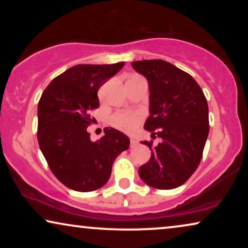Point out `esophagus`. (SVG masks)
Masks as SVG:
<instances>
[{"mask_svg":"<svg viewBox=\"0 0 248 248\" xmlns=\"http://www.w3.org/2000/svg\"><path fill=\"white\" fill-rule=\"evenodd\" d=\"M137 144H138L137 140H135V139H133V138H131V147H135Z\"/></svg>","mask_w":248,"mask_h":248,"instance_id":"esophagus-1","label":"esophagus"}]
</instances>
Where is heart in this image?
Segmentation results:
<instances>
[{"label":"heart","mask_w":248,"mask_h":248,"mask_svg":"<svg viewBox=\"0 0 248 248\" xmlns=\"http://www.w3.org/2000/svg\"><path fill=\"white\" fill-rule=\"evenodd\" d=\"M141 118L142 115L137 111H125L114 115L111 117V124L121 131L132 132L137 128Z\"/></svg>","instance_id":"obj_1"}]
</instances>
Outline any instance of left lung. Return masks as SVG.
<instances>
[{
	"label": "left lung",
	"mask_w": 248,
	"mask_h": 248,
	"mask_svg": "<svg viewBox=\"0 0 248 248\" xmlns=\"http://www.w3.org/2000/svg\"><path fill=\"white\" fill-rule=\"evenodd\" d=\"M149 84V114L144 130L160 143L142 141L151 150L139 168L145 184L171 189L184 184L196 170L209 135V107L204 93L188 73L162 60L132 62Z\"/></svg>",
	"instance_id": "8db88e82"
}]
</instances>
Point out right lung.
<instances>
[{
	"mask_svg": "<svg viewBox=\"0 0 248 248\" xmlns=\"http://www.w3.org/2000/svg\"><path fill=\"white\" fill-rule=\"evenodd\" d=\"M124 62L79 64L48 84L38 103L39 148L59 181L78 192L100 188L110 177L116 157L130 147L127 135L106 127L105 135L90 140L89 113L99 106L98 89L113 78Z\"/></svg>",
	"mask_w": 248,
	"mask_h": 248,
	"instance_id": "right-lung-1",
	"label": "right lung"
}]
</instances>
